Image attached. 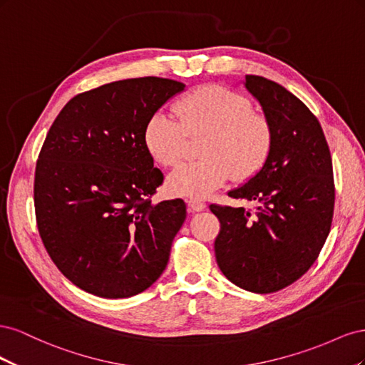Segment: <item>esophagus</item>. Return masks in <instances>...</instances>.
<instances>
[{
    "label": "esophagus",
    "instance_id": "1",
    "mask_svg": "<svg viewBox=\"0 0 365 365\" xmlns=\"http://www.w3.org/2000/svg\"><path fill=\"white\" fill-rule=\"evenodd\" d=\"M187 205H189L192 212H202V210L205 208V204L201 200H195V197H192V200H187Z\"/></svg>",
    "mask_w": 365,
    "mask_h": 365
}]
</instances>
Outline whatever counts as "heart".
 I'll list each match as a JSON object with an SVG mask.
<instances>
[{"mask_svg":"<svg viewBox=\"0 0 365 365\" xmlns=\"http://www.w3.org/2000/svg\"><path fill=\"white\" fill-rule=\"evenodd\" d=\"M176 120L155 114L146 125L145 145L164 168H175L185 152L187 138H201V160L180 165L168 180L170 193L204 197L230 178L237 182L256 175L268 158L271 126L254 113L248 97L220 85H201L172 106Z\"/></svg>","mask_w":365,"mask_h":365,"instance_id":"1","label":"heart"}]
</instances>
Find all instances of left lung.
Here are the masks:
<instances>
[{"label":"left lung","instance_id":"obj_1","mask_svg":"<svg viewBox=\"0 0 365 365\" xmlns=\"http://www.w3.org/2000/svg\"><path fill=\"white\" fill-rule=\"evenodd\" d=\"M271 126V149L263 168L228 196L256 202L212 204L220 231L216 262L242 289L277 292L312 267L332 225L335 184L332 157L318 118L300 98L260 76H245Z\"/></svg>","mask_w":365,"mask_h":365}]
</instances>
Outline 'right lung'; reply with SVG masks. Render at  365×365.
Returning a JSON list of instances; mask_svg holds the SVG:
<instances>
[{
    "instance_id": "right-lung-1",
    "label": "right lung",
    "mask_w": 365,
    "mask_h": 365,
    "mask_svg": "<svg viewBox=\"0 0 365 365\" xmlns=\"http://www.w3.org/2000/svg\"><path fill=\"white\" fill-rule=\"evenodd\" d=\"M184 83L138 77L74 96L53 121L35 170L42 244L77 288L126 298L157 282L185 220L182 200L152 204L164 176L148 121Z\"/></svg>"
}]
</instances>
